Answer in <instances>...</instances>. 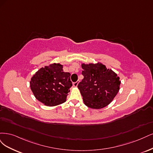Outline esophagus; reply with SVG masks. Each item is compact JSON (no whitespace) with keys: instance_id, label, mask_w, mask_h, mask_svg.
I'll list each match as a JSON object with an SVG mask.
<instances>
[{"instance_id":"34e87169","label":"esophagus","mask_w":153,"mask_h":153,"mask_svg":"<svg viewBox=\"0 0 153 153\" xmlns=\"http://www.w3.org/2000/svg\"><path fill=\"white\" fill-rule=\"evenodd\" d=\"M77 85H78V82H77V81H76V82L73 83V86H75V87H76V86H77Z\"/></svg>"}]
</instances>
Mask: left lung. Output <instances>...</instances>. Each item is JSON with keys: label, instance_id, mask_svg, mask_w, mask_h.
Returning <instances> with one entry per match:
<instances>
[{"label": "left lung", "instance_id": "8db88e82", "mask_svg": "<svg viewBox=\"0 0 153 153\" xmlns=\"http://www.w3.org/2000/svg\"><path fill=\"white\" fill-rule=\"evenodd\" d=\"M84 78L78 84L85 104L99 109L108 105L120 90V77L101 63L82 64Z\"/></svg>", "mask_w": 153, "mask_h": 153}]
</instances>
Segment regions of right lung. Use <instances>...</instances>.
Returning a JSON list of instances; mask_svg holds the SVG:
<instances>
[{
    "label": "right lung",
    "instance_id": "right-lung-1",
    "mask_svg": "<svg viewBox=\"0 0 153 153\" xmlns=\"http://www.w3.org/2000/svg\"><path fill=\"white\" fill-rule=\"evenodd\" d=\"M72 86L71 74L65 72L63 65L53 63L39 69L33 76L30 88L37 99L48 106L65 102Z\"/></svg>",
    "mask_w": 153,
    "mask_h": 153
}]
</instances>
